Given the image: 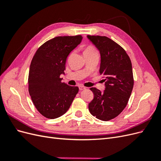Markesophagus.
<instances>
[{"instance_id": "obj_1", "label": "esophagus", "mask_w": 161, "mask_h": 161, "mask_svg": "<svg viewBox=\"0 0 161 161\" xmlns=\"http://www.w3.org/2000/svg\"><path fill=\"white\" fill-rule=\"evenodd\" d=\"M79 87V90H80V91L84 90V89H86V87H85V86H82V85H80Z\"/></svg>"}]
</instances>
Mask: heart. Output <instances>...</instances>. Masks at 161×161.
<instances>
[{"instance_id": "obj_1", "label": "heart", "mask_w": 161, "mask_h": 161, "mask_svg": "<svg viewBox=\"0 0 161 161\" xmlns=\"http://www.w3.org/2000/svg\"><path fill=\"white\" fill-rule=\"evenodd\" d=\"M97 50L96 49V47L94 46H92V45H88L85 47L84 48V55L85 54H87V53H93V52H97Z\"/></svg>"}]
</instances>
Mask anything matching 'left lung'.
I'll return each instance as SVG.
<instances>
[{
  "instance_id": "left-lung-1",
  "label": "left lung",
  "mask_w": 161,
  "mask_h": 161,
  "mask_svg": "<svg viewBox=\"0 0 161 161\" xmlns=\"http://www.w3.org/2000/svg\"><path fill=\"white\" fill-rule=\"evenodd\" d=\"M101 53L99 72L105 78V89L101 92L90 89L94 98L89 103L90 113L102 121L116 118L128 104L134 86L132 66L124 48L105 36H87Z\"/></svg>"
}]
</instances>
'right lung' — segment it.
<instances>
[{"mask_svg":"<svg viewBox=\"0 0 161 161\" xmlns=\"http://www.w3.org/2000/svg\"><path fill=\"white\" fill-rule=\"evenodd\" d=\"M82 36H58L42 44L34 54L28 76L29 92L33 105L48 119L64 115L70 107L79 87L62 82L69 53Z\"/></svg>","mask_w":161,"mask_h":161,"instance_id":"add662e5","label":"right lung"}]
</instances>
